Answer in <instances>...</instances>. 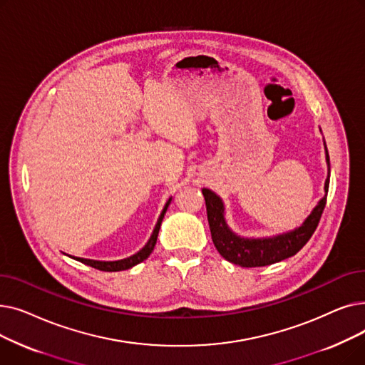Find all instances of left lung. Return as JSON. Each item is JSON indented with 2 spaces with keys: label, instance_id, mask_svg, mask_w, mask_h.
<instances>
[{
  "label": "left lung",
  "instance_id": "1",
  "mask_svg": "<svg viewBox=\"0 0 365 365\" xmlns=\"http://www.w3.org/2000/svg\"><path fill=\"white\" fill-rule=\"evenodd\" d=\"M324 149H325V161H327V167H329L327 179H325V183H324L325 195L318 201L311 215L304 219V222L299 227H294L289 232L278 234L274 237H264V238H244L237 235L226 223L225 204L222 198L216 192H213L212 189L202 187L208 225H210V231H212V240L222 257H225L227 262L240 264L242 267L267 266V264H272L294 256L300 248L309 241L321 219L322 210L325 207V200H327V192H329L330 157H329V150H327V145H325V140H324Z\"/></svg>",
  "mask_w": 365,
  "mask_h": 365
}]
</instances>
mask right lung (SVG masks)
<instances>
[{
  "instance_id": "obj_1",
  "label": "right lung",
  "mask_w": 365,
  "mask_h": 365,
  "mask_svg": "<svg viewBox=\"0 0 365 365\" xmlns=\"http://www.w3.org/2000/svg\"><path fill=\"white\" fill-rule=\"evenodd\" d=\"M171 202V198H168V201L165 202L163 212L157 220V225L155 227H153V232L150 235V238L148 240V242L145 244V247L142 248V250H139L138 253H134L133 256L130 257H125V259H121V260H112V262H105V260H93V259H83V257H73L75 260H78L84 264H88L91 267H96V269L99 271H105V272H118V271H125V269H130V267L136 266L138 263L143 262L145 259L149 257V255L152 253L153 247H155L157 244V238H158V232H160V227H161V222L164 219V215L167 212V208Z\"/></svg>"
}]
</instances>
